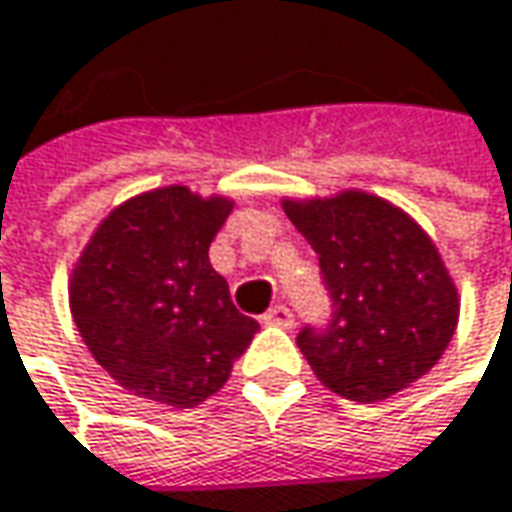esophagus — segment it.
<instances>
[{"label": "esophagus", "instance_id": "1", "mask_svg": "<svg viewBox=\"0 0 512 512\" xmlns=\"http://www.w3.org/2000/svg\"><path fill=\"white\" fill-rule=\"evenodd\" d=\"M260 321H263V324H272V327H286V330L295 324V318H292V313L286 310L284 304H275V307H269V310L260 316Z\"/></svg>", "mask_w": 512, "mask_h": 512}]
</instances>
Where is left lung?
<instances>
[{
	"label": "left lung",
	"mask_w": 512,
	"mask_h": 512,
	"mask_svg": "<svg viewBox=\"0 0 512 512\" xmlns=\"http://www.w3.org/2000/svg\"><path fill=\"white\" fill-rule=\"evenodd\" d=\"M284 211L318 255L336 307L327 330L298 333L321 385L376 403L429 374L455 336L461 301L420 223L368 191L284 199Z\"/></svg>",
	"instance_id": "8db88e82"
}]
</instances>
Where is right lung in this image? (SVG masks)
Wrapping results in <instances>:
<instances>
[{
	"instance_id": "obj_1",
	"label": "right lung",
	"mask_w": 512,
	"mask_h": 512,
	"mask_svg": "<svg viewBox=\"0 0 512 512\" xmlns=\"http://www.w3.org/2000/svg\"><path fill=\"white\" fill-rule=\"evenodd\" d=\"M228 196L167 185L115 205L69 278V307L95 362L124 391L194 408L217 394L260 330L237 313L208 249Z\"/></svg>"
}]
</instances>
